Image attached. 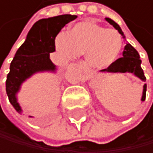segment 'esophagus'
<instances>
[{
    "mask_svg": "<svg viewBox=\"0 0 153 153\" xmlns=\"http://www.w3.org/2000/svg\"><path fill=\"white\" fill-rule=\"evenodd\" d=\"M76 66L77 67V68H79V69H81L82 71H84L85 73H88L89 72V70H88V68L86 67V65L83 63V62H76Z\"/></svg>",
    "mask_w": 153,
    "mask_h": 153,
    "instance_id": "1",
    "label": "esophagus"
}]
</instances>
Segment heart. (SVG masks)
Listing matches in <instances>:
<instances>
[{
	"label": "heart",
	"instance_id": "1",
	"mask_svg": "<svg viewBox=\"0 0 153 153\" xmlns=\"http://www.w3.org/2000/svg\"><path fill=\"white\" fill-rule=\"evenodd\" d=\"M55 46L68 57L85 53L86 63L90 67L103 69L118 59L123 48V39L115 30L85 21L73 26L66 36L59 35Z\"/></svg>",
	"mask_w": 153,
	"mask_h": 153
}]
</instances>
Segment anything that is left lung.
Here are the masks:
<instances>
[{
  "label": "left lung",
  "instance_id": "left-lung-1",
  "mask_svg": "<svg viewBox=\"0 0 153 153\" xmlns=\"http://www.w3.org/2000/svg\"><path fill=\"white\" fill-rule=\"evenodd\" d=\"M105 20L119 31L120 34L123 36V32L122 31L120 26L111 20L110 18H105ZM125 38V36H123ZM141 61L140 55L133 47L127 43L125 47V51H123V57L117 59L115 62L112 63L106 69H103L100 72H107V73H132L134 76L139 77L141 80L146 81V76L144 75L143 69L141 68ZM146 92H147V84L144 85L143 89V96L142 102L146 100Z\"/></svg>",
  "mask_w": 153,
  "mask_h": 153
}]
</instances>
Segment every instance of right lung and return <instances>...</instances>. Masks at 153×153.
<instances>
[{
  "label": "right lung",
  "instance_id": "right-lung-1",
  "mask_svg": "<svg viewBox=\"0 0 153 153\" xmlns=\"http://www.w3.org/2000/svg\"><path fill=\"white\" fill-rule=\"evenodd\" d=\"M76 18V15L64 14L39 20L32 26L26 41L16 51L10 63L5 90L10 103L19 113L22 109L17 102L16 94L21 84L35 73L55 71V65L50 59V53L55 51V37L65 25Z\"/></svg>",
  "mask_w": 153,
  "mask_h": 153
}]
</instances>
